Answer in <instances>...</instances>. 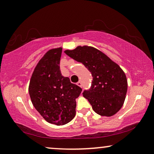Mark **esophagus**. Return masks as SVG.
<instances>
[{"mask_svg":"<svg viewBox=\"0 0 154 154\" xmlns=\"http://www.w3.org/2000/svg\"><path fill=\"white\" fill-rule=\"evenodd\" d=\"M77 85H78V86L82 88V82H78L77 83Z\"/></svg>","mask_w":154,"mask_h":154,"instance_id":"1","label":"esophagus"}]
</instances>
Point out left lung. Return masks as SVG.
<instances>
[{"instance_id": "8db88e82", "label": "left lung", "mask_w": 154, "mask_h": 154, "mask_svg": "<svg viewBox=\"0 0 154 154\" xmlns=\"http://www.w3.org/2000/svg\"><path fill=\"white\" fill-rule=\"evenodd\" d=\"M64 53L87 68L92 76L89 90L83 96L93 110L102 116L110 117L119 111L126 98L128 83L126 75L118 64L98 49L78 46Z\"/></svg>"}]
</instances>
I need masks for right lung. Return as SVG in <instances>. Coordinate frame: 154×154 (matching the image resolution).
Segmentation results:
<instances>
[{"label":"right lung","instance_id":"obj_1","mask_svg":"<svg viewBox=\"0 0 154 154\" xmlns=\"http://www.w3.org/2000/svg\"><path fill=\"white\" fill-rule=\"evenodd\" d=\"M62 48L49 50L38 62L30 81L32 103L49 123L60 126L75 116L76 99L82 89L62 76L60 70Z\"/></svg>","mask_w":154,"mask_h":154}]
</instances>
